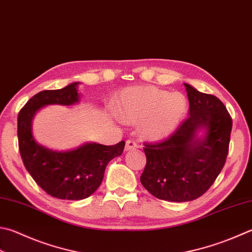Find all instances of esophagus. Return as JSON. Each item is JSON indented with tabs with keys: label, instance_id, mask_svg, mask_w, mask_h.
Returning a JSON list of instances; mask_svg holds the SVG:
<instances>
[{
	"label": "esophagus",
	"instance_id": "1",
	"mask_svg": "<svg viewBox=\"0 0 252 252\" xmlns=\"http://www.w3.org/2000/svg\"><path fill=\"white\" fill-rule=\"evenodd\" d=\"M137 147H138V145H137V142L135 140L129 139L126 141V146H125L126 150H134L137 148Z\"/></svg>",
	"mask_w": 252,
	"mask_h": 252
}]
</instances>
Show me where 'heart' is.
Returning <instances> with one entry per match:
<instances>
[{
	"label": "heart",
	"mask_w": 252,
	"mask_h": 252,
	"mask_svg": "<svg viewBox=\"0 0 252 252\" xmlns=\"http://www.w3.org/2000/svg\"><path fill=\"white\" fill-rule=\"evenodd\" d=\"M116 112L125 122L141 123V134L147 139L168 138L182 124L188 101L182 93L155 87L128 88L120 93Z\"/></svg>",
	"instance_id": "b5f03b06"
}]
</instances>
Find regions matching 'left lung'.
I'll use <instances>...</instances> for the list:
<instances>
[{"instance_id": "obj_1", "label": "left lung", "mask_w": 252, "mask_h": 252, "mask_svg": "<svg viewBox=\"0 0 252 252\" xmlns=\"http://www.w3.org/2000/svg\"><path fill=\"white\" fill-rule=\"evenodd\" d=\"M189 116L169 138L145 144L141 184L159 200L189 202L214 183L228 154L232 121L220 98L184 83ZM203 131L202 136L198 132Z\"/></svg>"}]
</instances>
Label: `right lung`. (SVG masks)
Segmentation results:
<instances>
[{"instance_id": "right-lung-1", "label": "right lung", "mask_w": 252, "mask_h": 252, "mask_svg": "<svg viewBox=\"0 0 252 252\" xmlns=\"http://www.w3.org/2000/svg\"><path fill=\"white\" fill-rule=\"evenodd\" d=\"M79 82L63 89L45 90L37 93L18 113L17 136L22 160L35 182L60 200L79 201L96 191L108 162L123 154L125 141L114 146L85 142L68 151H55L38 144L32 135V120L47 105L70 106L78 103Z\"/></svg>"}]
</instances>
